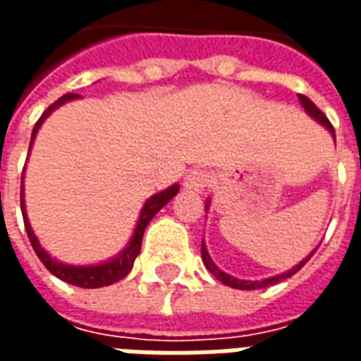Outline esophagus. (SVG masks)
Wrapping results in <instances>:
<instances>
[{
  "mask_svg": "<svg viewBox=\"0 0 361 361\" xmlns=\"http://www.w3.org/2000/svg\"><path fill=\"white\" fill-rule=\"evenodd\" d=\"M209 183H211V173L204 170H191L183 180V188L189 191H204Z\"/></svg>",
  "mask_w": 361,
  "mask_h": 361,
  "instance_id": "obj_1",
  "label": "esophagus"
}]
</instances>
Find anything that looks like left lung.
Masks as SVG:
<instances>
[{
    "label": "left lung",
    "mask_w": 361,
    "mask_h": 361,
    "mask_svg": "<svg viewBox=\"0 0 361 361\" xmlns=\"http://www.w3.org/2000/svg\"><path fill=\"white\" fill-rule=\"evenodd\" d=\"M298 98H300V102H302V106H303V108H305V111H307L310 116H313V118L317 119L319 123H323V126H325L326 129H329V131H331V133H333V137H334V127H333V123H331V121L326 119L325 114L319 110L317 106L311 102L307 96L300 94V96H298ZM201 255H203V263H204V267L209 269V272H212V276H214V279H219L220 282H224L226 286L235 288V290H257V288L272 286V284H276V282H280V280L290 279L292 274H295V272L300 271V269H302V267L305 265L307 261H310L313 253H311V255L307 259H303L300 265H295L294 269H290V271L284 272V274H279V276H272V279H267V280H255V282H251V280L234 279V276H230V274H226V272H224V271H220L219 267L212 263V259H211V255H209V251H207V247H204V243H201Z\"/></svg>",
    "instance_id": "1"
}]
</instances>
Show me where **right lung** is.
I'll list each match as a JSON object with an SVG mask.
<instances>
[{
    "label": "right lung",
    "mask_w": 361,
    "mask_h": 361,
    "mask_svg": "<svg viewBox=\"0 0 361 361\" xmlns=\"http://www.w3.org/2000/svg\"><path fill=\"white\" fill-rule=\"evenodd\" d=\"M77 98V94H63L59 100L51 104L48 110L44 111L40 119L36 121L35 129H32V137H30V145L35 141L36 131H38V127L42 126V121L48 116H50L51 110H56L58 106H61L67 100H73ZM23 191V188H20ZM180 191V185H172V188H168L162 193H157V195H152L145 203L141 211V216H139V222H137V228H135V234L131 238V242L126 247L123 253H119V257H116L114 261H108V263H104V265H94V267H71V265H61L58 261H54V259L46 253V251L40 247V243L36 240L35 232H32V228L28 224L27 214H25V201H23V193H20V209H23V219H25V228H27V234L28 240L32 243V250L38 255V259L42 261L44 267L48 269V271L54 274V276H58L59 280H63V282H69V284H73V286L79 288H102V286H110L114 282H118V280L126 279L129 271L133 269L135 257L139 255V251H141V242H142V234H145V228L149 224L152 216L157 214L162 207H164L170 199H172L176 193Z\"/></svg>",
    "instance_id": "add662e5"
}]
</instances>
